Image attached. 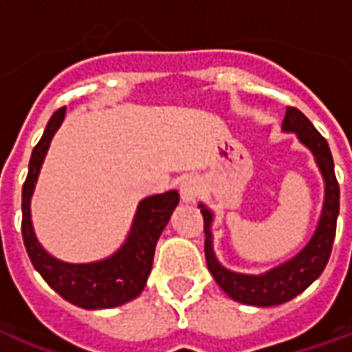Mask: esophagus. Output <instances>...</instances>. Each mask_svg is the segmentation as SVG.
Instances as JSON below:
<instances>
[{"instance_id": "obj_1", "label": "esophagus", "mask_w": 352, "mask_h": 352, "mask_svg": "<svg viewBox=\"0 0 352 352\" xmlns=\"http://www.w3.org/2000/svg\"><path fill=\"white\" fill-rule=\"evenodd\" d=\"M201 192V184L195 177H186L184 181L181 182V195L182 199L186 203H194L197 199V195Z\"/></svg>"}]
</instances>
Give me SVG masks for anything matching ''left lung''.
<instances>
[{
	"instance_id": "obj_1",
	"label": "left lung",
	"mask_w": 352,
	"mask_h": 352,
	"mask_svg": "<svg viewBox=\"0 0 352 352\" xmlns=\"http://www.w3.org/2000/svg\"><path fill=\"white\" fill-rule=\"evenodd\" d=\"M283 129L288 133H297L299 140L314 153L316 162L325 179V203L319 219L316 234L308 245L295 258L278 265L264 275H241L225 270L212 251V212L201 205V214L205 219V256L208 272L212 273L218 286L234 299L251 307H275L292 301L302 294L316 278L323 273L327 262L331 258L332 243L336 236V219L340 214V184L334 173V160L327 140L314 127L310 120L299 109L288 107L284 116Z\"/></svg>"
}]
</instances>
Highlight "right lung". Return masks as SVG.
<instances>
[{
    "mask_svg": "<svg viewBox=\"0 0 352 352\" xmlns=\"http://www.w3.org/2000/svg\"><path fill=\"white\" fill-rule=\"evenodd\" d=\"M64 114H66V107H60L58 111L53 112L42 138L31 153L29 173L21 188L23 243L34 270L63 299L87 310L120 307L138 297L146 286L147 277L151 273L157 241L170 221L171 212L179 205V192L171 190L142 201L134 216L127 241L111 258L92 262V264H66L53 258L42 249L34 236L29 203L33 195L34 182L38 179L40 166L44 162L53 134L63 123Z\"/></svg>",
    "mask_w": 352,
    "mask_h": 352,
    "instance_id": "1",
    "label": "right lung"
}]
</instances>
